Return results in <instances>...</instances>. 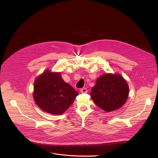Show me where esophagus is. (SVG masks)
<instances>
[{
    "label": "esophagus",
    "mask_w": 158,
    "mask_h": 158,
    "mask_svg": "<svg viewBox=\"0 0 158 158\" xmlns=\"http://www.w3.org/2000/svg\"><path fill=\"white\" fill-rule=\"evenodd\" d=\"M81 92L82 93H87V90L86 88H82L81 89Z\"/></svg>",
    "instance_id": "esophagus-1"
}]
</instances>
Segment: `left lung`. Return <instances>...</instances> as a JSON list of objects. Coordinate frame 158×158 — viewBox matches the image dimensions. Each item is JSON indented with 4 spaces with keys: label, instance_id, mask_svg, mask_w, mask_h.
<instances>
[{
    "label": "left lung",
    "instance_id": "left-lung-1",
    "mask_svg": "<svg viewBox=\"0 0 158 158\" xmlns=\"http://www.w3.org/2000/svg\"><path fill=\"white\" fill-rule=\"evenodd\" d=\"M129 87L119 74H106L96 81L91 96L94 103L106 112L114 110L123 106L128 97Z\"/></svg>",
    "mask_w": 158,
    "mask_h": 158
}]
</instances>
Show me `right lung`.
I'll return each mask as SVG.
<instances>
[{"label": "right lung", "mask_w": 158, "mask_h": 158, "mask_svg": "<svg viewBox=\"0 0 158 158\" xmlns=\"http://www.w3.org/2000/svg\"><path fill=\"white\" fill-rule=\"evenodd\" d=\"M34 99L43 110L60 115L72 105L78 93L65 82L60 73L45 71L34 82Z\"/></svg>", "instance_id": "1"}]
</instances>
